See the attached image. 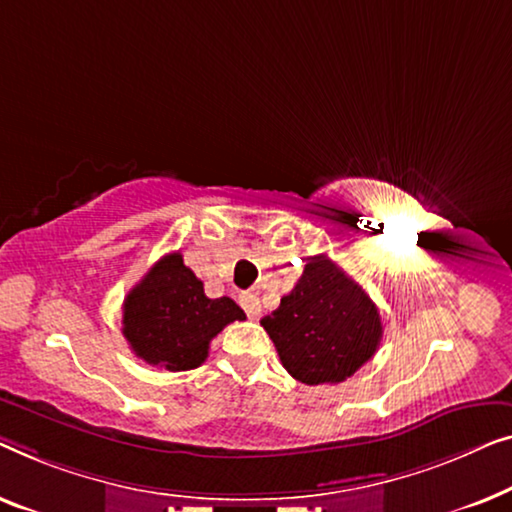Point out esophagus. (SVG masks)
<instances>
[{
	"label": "esophagus",
	"instance_id": "esophagus-1",
	"mask_svg": "<svg viewBox=\"0 0 512 512\" xmlns=\"http://www.w3.org/2000/svg\"><path fill=\"white\" fill-rule=\"evenodd\" d=\"M239 301H241V306H243V311L248 313V318H259V311H262V304H259V297L257 294H253V292H243L241 297H239Z\"/></svg>",
	"mask_w": 512,
	"mask_h": 512
}]
</instances>
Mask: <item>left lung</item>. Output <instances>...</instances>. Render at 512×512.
I'll list each match as a JSON object with an SVG mask.
<instances>
[{"label":"left lung","instance_id":"left-lung-1","mask_svg":"<svg viewBox=\"0 0 512 512\" xmlns=\"http://www.w3.org/2000/svg\"><path fill=\"white\" fill-rule=\"evenodd\" d=\"M262 327L287 373L306 385L348 380L383 338L376 304L327 255L308 257L294 290L262 318Z\"/></svg>","mask_w":512,"mask_h":512}]
</instances>
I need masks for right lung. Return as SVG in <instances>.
<instances>
[{
	"label": "right lung",
	"instance_id": "obj_1",
	"mask_svg": "<svg viewBox=\"0 0 512 512\" xmlns=\"http://www.w3.org/2000/svg\"><path fill=\"white\" fill-rule=\"evenodd\" d=\"M246 320L229 297L208 299L204 283L183 264L181 253L164 255L136 283L122 304V334L143 362L167 371H190L206 362L208 345L227 325Z\"/></svg>",
	"mask_w": 512,
	"mask_h": 512
}]
</instances>
